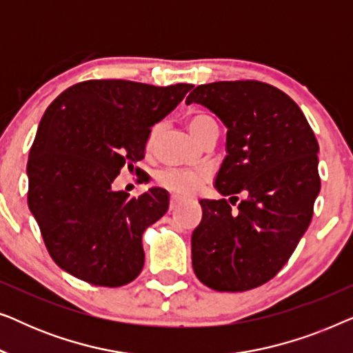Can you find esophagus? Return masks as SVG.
Returning a JSON list of instances; mask_svg holds the SVG:
<instances>
[{"label": "esophagus", "instance_id": "34e87169", "mask_svg": "<svg viewBox=\"0 0 353 353\" xmlns=\"http://www.w3.org/2000/svg\"><path fill=\"white\" fill-rule=\"evenodd\" d=\"M176 207H178V199H176V197H172V199H170V210H175Z\"/></svg>", "mask_w": 353, "mask_h": 353}]
</instances>
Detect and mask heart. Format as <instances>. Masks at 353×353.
<instances>
[{"label":"heart","mask_w":353,"mask_h":353,"mask_svg":"<svg viewBox=\"0 0 353 353\" xmlns=\"http://www.w3.org/2000/svg\"><path fill=\"white\" fill-rule=\"evenodd\" d=\"M186 125L197 141H201L207 133L219 130L215 120L205 112L191 114L186 120ZM157 134L159 127L154 128L149 134V148L154 146ZM207 180H209V172L204 170V168H165V170H161L156 175L157 185L178 197H190L196 194L205 185Z\"/></svg>","instance_id":"1"}]
</instances>
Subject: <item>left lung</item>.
<instances>
[{
  "instance_id": "1",
  "label": "left lung",
  "mask_w": 353,
  "mask_h": 353,
  "mask_svg": "<svg viewBox=\"0 0 353 353\" xmlns=\"http://www.w3.org/2000/svg\"><path fill=\"white\" fill-rule=\"evenodd\" d=\"M226 125V151L215 186L231 196L202 199L191 236L192 268L215 291L241 292L276 276L296 250L320 192L318 141L301 108L263 81L199 85L186 98Z\"/></svg>"
}]
</instances>
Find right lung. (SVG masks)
<instances>
[{"label": "right lung", "instance_id": "1", "mask_svg": "<svg viewBox=\"0 0 353 353\" xmlns=\"http://www.w3.org/2000/svg\"><path fill=\"white\" fill-rule=\"evenodd\" d=\"M191 88L86 80L46 109L28 154L27 201L51 259L72 276L119 288L141 273L143 233L168 210V196L152 188L130 197L112 183L144 159L152 125Z\"/></svg>", "mask_w": 353, "mask_h": 353}]
</instances>
